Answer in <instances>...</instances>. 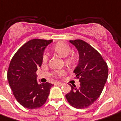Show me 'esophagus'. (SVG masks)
I'll return each mask as SVG.
<instances>
[{
    "mask_svg": "<svg viewBox=\"0 0 121 121\" xmlns=\"http://www.w3.org/2000/svg\"><path fill=\"white\" fill-rule=\"evenodd\" d=\"M56 84L57 85H59V86H61V85H63V83H60V82H57Z\"/></svg>",
    "mask_w": 121,
    "mask_h": 121,
    "instance_id": "obj_1",
    "label": "esophagus"
}]
</instances>
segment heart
Returning <instances> with one entry per match:
<instances>
[{
	"label": "heart",
	"instance_id": "obj_1",
	"mask_svg": "<svg viewBox=\"0 0 121 121\" xmlns=\"http://www.w3.org/2000/svg\"><path fill=\"white\" fill-rule=\"evenodd\" d=\"M54 50L60 55L61 57L65 58L71 52V48L70 46L65 43H57L54 46ZM48 59V56L46 53H44L42 56V61L43 62H46ZM65 62L67 65H71L74 62V57L73 56H70L66 58ZM64 73V70H56L54 72V75L56 77H60Z\"/></svg>",
	"mask_w": 121,
	"mask_h": 121
}]
</instances>
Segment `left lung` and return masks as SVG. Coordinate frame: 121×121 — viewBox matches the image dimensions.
<instances>
[{
	"label": "left lung",
	"instance_id": "8db88e82",
	"mask_svg": "<svg viewBox=\"0 0 121 121\" xmlns=\"http://www.w3.org/2000/svg\"><path fill=\"white\" fill-rule=\"evenodd\" d=\"M79 53V62L73 73L80 85L71 86L65 97L69 103L77 109L92 105L101 93L108 78L107 64L101 54L91 46L81 40H69Z\"/></svg>",
	"mask_w": 121,
	"mask_h": 121
}]
</instances>
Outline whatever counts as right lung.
<instances>
[{
  "label": "right lung",
  "mask_w": 121,
  "mask_h": 121,
  "mask_svg": "<svg viewBox=\"0 0 121 121\" xmlns=\"http://www.w3.org/2000/svg\"><path fill=\"white\" fill-rule=\"evenodd\" d=\"M52 42L30 40L16 52L10 61L7 73L9 85L17 101L25 108L34 109L42 107L54 85L48 82L38 83L36 73L42 64L45 48Z\"/></svg>",
  "instance_id": "right-lung-1"
}]
</instances>
